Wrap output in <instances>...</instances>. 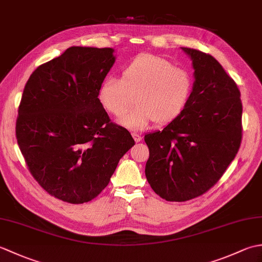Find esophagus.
<instances>
[{
    "instance_id": "obj_1",
    "label": "esophagus",
    "mask_w": 262,
    "mask_h": 262,
    "mask_svg": "<svg viewBox=\"0 0 262 262\" xmlns=\"http://www.w3.org/2000/svg\"><path fill=\"white\" fill-rule=\"evenodd\" d=\"M132 135H133V138H134L136 143H138V142H141V141H142V138H143V137H142L140 134H136V133H133Z\"/></svg>"
}]
</instances>
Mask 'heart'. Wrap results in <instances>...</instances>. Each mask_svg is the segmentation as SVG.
Here are the masks:
<instances>
[{"label": "heart", "mask_w": 262, "mask_h": 262, "mask_svg": "<svg viewBox=\"0 0 262 262\" xmlns=\"http://www.w3.org/2000/svg\"><path fill=\"white\" fill-rule=\"evenodd\" d=\"M192 75L185 69L153 54H141L121 70V77H107L98 98L109 114L120 118L134 103L137 105L120 124L142 130L152 121L166 125L176 120L190 100Z\"/></svg>", "instance_id": "b5f03b06"}]
</instances>
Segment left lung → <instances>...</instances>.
Wrapping results in <instances>:
<instances>
[{
	"mask_svg": "<svg viewBox=\"0 0 262 262\" xmlns=\"http://www.w3.org/2000/svg\"><path fill=\"white\" fill-rule=\"evenodd\" d=\"M192 60L194 82L183 113L161 132L146 134V179L168 202L208 191L234 160L242 140L236 83L209 54L181 47Z\"/></svg>",
	"mask_w": 262,
	"mask_h": 262,
	"instance_id": "obj_1",
	"label": "left lung"
}]
</instances>
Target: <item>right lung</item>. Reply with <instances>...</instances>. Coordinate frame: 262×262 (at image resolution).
Listing matches in <instances>:
<instances>
[{
    "label": "right lung",
    "instance_id": "1",
    "mask_svg": "<svg viewBox=\"0 0 262 262\" xmlns=\"http://www.w3.org/2000/svg\"><path fill=\"white\" fill-rule=\"evenodd\" d=\"M114 52L70 47L38 66L22 93L15 125L20 151L39 185L66 203L96 198L135 144L98 98Z\"/></svg>",
    "mask_w": 262,
    "mask_h": 262
}]
</instances>
